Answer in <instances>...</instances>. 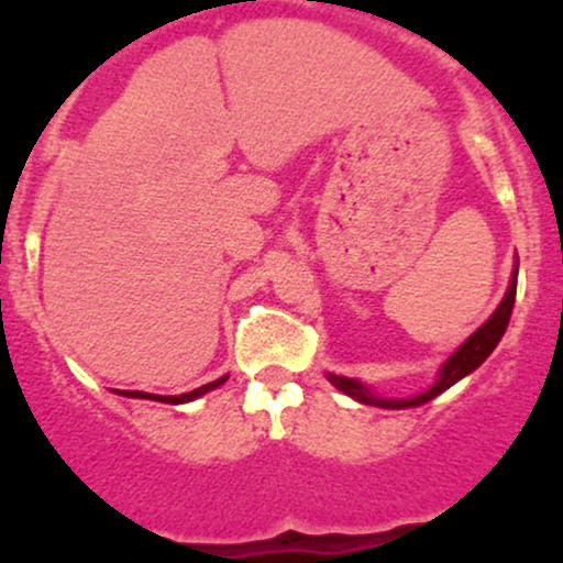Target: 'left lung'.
<instances>
[{
    "mask_svg": "<svg viewBox=\"0 0 563 563\" xmlns=\"http://www.w3.org/2000/svg\"><path fill=\"white\" fill-rule=\"evenodd\" d=\"M516 287H518V262L516 268H512V279H510V287L505 291L503 301L498 305V309L490 314V320H487L483 328H477L472 335L462 342V345L454 350V353L446 357L442 368H439V376L434 380V386L423 390V394L413 396V398H380V396H373L368 386H363L361 380L355 378H345V376H335V373H328V378L332 386L342 394L355 398V401H361L365 406H380V409H411V406H421L431 401V398H437L439 394H444L446 388L454 386V383L462 380L464 376H470L472 371L477 368V365L485 363V357L493 353L495 347H498L500 338L505 335V328H508L510 322V314H512V305H516Z\"/></svg>",
    "mask_w": 563,
    "mask_h": 563,
    "instance_id": "left-lung-1",
    "label": "left lung"
}]
</instances>
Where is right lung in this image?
I'll return each instance as SVG.
<instances>
[{
    "instance_id": "1",
    "label": "right lung",
    "mask_w": 563,
    "mask_h": 563,
    "mask_svg": "<svg viewBox=\"0 0 563 563\" xmlns=\"http://www.w3.org/2000/svg\"><path fill=\"white\" fill-rule=\"evenodd\" d=\"M225 380H228V376L218 378L213 383H206V386L195 388V390H190V394H183V396H154V394H144V390H119V394L121 396H129V398H150V401H162V404H187V401H195V398L206 396L208 390L223 386Z\"/></svg>"
}]
</instances>
